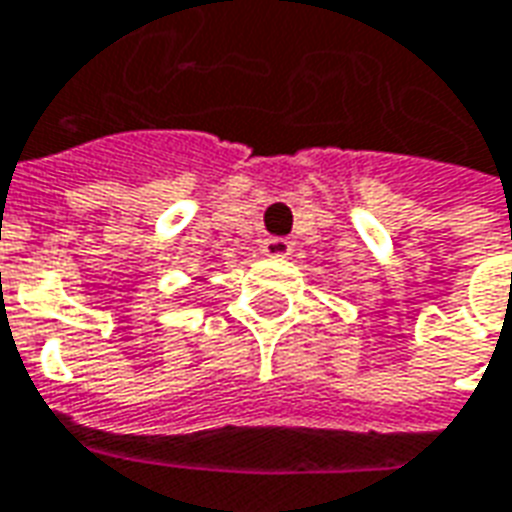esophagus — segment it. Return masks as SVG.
<instances>
[{
	"label": "esophagus",
	"instance_id": "34e87169",
	"mask_svg": "<svg viewBox=\"0 0 512 512\" xmlns=\"http://www.w3.org/2000/svg\"><path fill=\"white\" fill-rule=\"evenodd\" d=\"M293 252V244L288 238H266L263 241V255L268 257H288Z\"/></svg>",
	"mask_w": 512,
	"mask_h": 512
}]
</instances>
